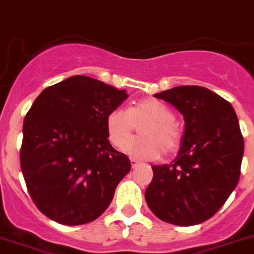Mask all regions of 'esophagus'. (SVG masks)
Wrapping results in <instances>:
<instances>
[{
	"label": "esophagus",
	"instance_id": "1",
	"mask_svg": "<svg viewBox=\"0 0 254 254\" xmlns=\"http://www.w3.org/2000/svg\"><path fill=\"white\" fill-rule=\"evenodd\" d=\"M130 162H131V168H136L139 164H140V162L136 159H134V158H131V159H130Z\"/></svg>",
	"mask_w": 254,
	"mask_h": 254
}]
</instances>
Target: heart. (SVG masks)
Returning <instances> with one entry per match:
<instances>
[{
  "instance_id": "1",
  "label": "heart",
  "mask_w": 254,
  "mask_h": 254,
  "mask_svg": "<svg viewBox=\"0 0 254 254\" xmlns=\"http://www.w3.org/2000/svg\"><path fill=\"white\" fill-rule=\"evenodd\" d=\"M174 120V113L167 104L143 99L127 109H113L106 116V131L115 148L123 146V151L140 159H158L162 150L169 155L181 145V130ZM135 125L141 126V136L129 141Z\"/></svg>"
}]
</instances>
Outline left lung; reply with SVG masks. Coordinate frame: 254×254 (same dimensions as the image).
I'll list each match as a JSON object with an SVG mask.
<instances>
[{
	"mask_svg": "<svg viewBox=\"0 0 254 254\" xmlns=\"http://www.w3.org/2000/svg\"><path fill=\"white\" fill-rule=\"evenodd\" d=\"M154 96L183 114L186 132L173 163L151 167L146 204L168 223H202L220 209L238 184L245 143L236 111L222 96L195 85Z\"/></svg>",
	"mask_w": 254,
	"mask_h": 254,
	"instance_id": "left-lung-1",
	"label": "left lung"
}]
</instances>
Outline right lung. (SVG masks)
I'll return each mask as SVG.
<instances>
[{
    "mask_svg": "<svg viewBox=\"0 0 254 254\" xmlns=\"http://www.w3.org/2000/svg\"><path fill=\"white\" fill-rule=\"evenodd\" d=\"M127 98L125 90L76 75L46 87L26 114L21 170L50 219L79 226L109 207L131 165L111 146L106 116Z\"/></svg>",
    "mask_w": 254,
    "mask_h": 254,
    "instance_id": "right-lung-1",
    "label": "right lung"
}]
</instances>
